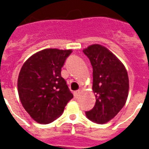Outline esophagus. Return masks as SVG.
<instances>
[{
	"instance_id": "1",
	"label": "esophagus",
	"mask_w": 149,
	"mask_h": 149,
	"mask_svg": "<svg viewBox=\"0 0 149 149\" xmlns=\"http://www.w3.org/2000/svg\"><path fill=\"white\" fill-rule=\"evenodd\" d=\"M79 93H80V90L75 91L74 93H73V94H74V97H75V98H77L78 96H79Z\"/></svg>"
}]
</instances>
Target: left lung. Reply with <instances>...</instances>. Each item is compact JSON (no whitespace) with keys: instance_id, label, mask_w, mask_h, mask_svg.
<instances>
[{"instance_id":"8db88e82","label":"left lung","mask_w":149,"mask_h":149,"mask_svg":"<svg viewBox=\"0 0 149 149\" xmlns=\"http://www.w3.org/2000/svg\"><path fill=\"white\" fill-rule=\"evenodd\" d=\"M93 67V90L96 104L85 115L97 124H104L117 115L128 95V77L125 66L109 49L93 45L83 50Z\"/></svg>"}]
</instances>
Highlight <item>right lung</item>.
<instances>
[{
    "label": "right lung",
    "mask_w": 149,
    "mask_h": 149,
    "mask_svg": "<svg viewBox=\"0 0 149 149\" xmlns=\"http://www.w3.org/2000/svg\"><path fill=\"white\" fill-rule=\"evenodd\" d=\"M72 50L44 49L28 59L17 81L19 97L35 121L49 124L61 115L73 95L61 77Z\"/></svg>",
    "instance_id": "1"
}]
</instances>
